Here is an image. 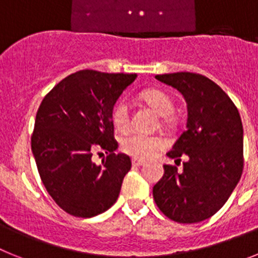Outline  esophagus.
<instances>
[{"label":"esophagus","mask_w":258,"mask_h":258,"mask_svg":"<svg viewBox=\"0 0 258 258\" xmlns=\"http://www.w3.org/2000/svg\"><path fill=\"white\" fill-rule=\"evenodd\" d=\"M146 161L145 160H141V159H132V165L133 166H141V165H145Z\"/></svg>","instance_id":"34e87169"}]
</instances>
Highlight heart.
<instances>
[{
  "instance_id": "heart-1",
  "label": "heart",
  "mask_w": 258,
  "mask_h": 258,
  "mask_svg": "<svg viewBox=\"0 0 258 258\" xmlns=\"http://www.w3.org/2000/svg\"><path fill=\"white\" fill-rule=\"evenodd\" d=\"M141 99L149 104L161 116V124L164 126H170L174 122L173 111L174 102L169 94L161 89H147L141 93ZM113 126L117 131H125L131 124L129 106L125 101H118L112 108L111 113ZM164 146L163 141L159 137L147 136L142 133H132L124 136L120 141V150L129 156L137 159H147L156 154Z\"/></svg>"
}]
</instances>
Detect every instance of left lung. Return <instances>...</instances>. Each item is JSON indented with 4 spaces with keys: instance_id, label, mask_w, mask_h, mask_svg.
Wrapping results in <instances>:
<instances>
[{
    "instance_id": "left-lung-1",
    "label": "left lung",
    "mask_w": 258,
    "mask_h": 258,
    "mask_svg": "<svg viewBox=\"0 0 258 258\" xmlns=\"http://www.w3.org/2000/svg\"><path fill=\"white\" fill-rule=\"evenodd\" d=\"M175 88L187 103L186 131L168 152L183 161V170L164 165L152 188L156 206L179 223L212 217L227 202L243 173V125L229 95L208 77L192 72L156 75Z\"/></svg>"
}]
</instances>
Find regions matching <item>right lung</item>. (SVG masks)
<instances>
[{"mask_svg":"<svg viewBox=\"0 0 258 258\" xmlns=\"http://www.w3.org/2000/svg\"><path fill=\"white\" fill-rule=\"evenodd\" d=\"M136 77L79 71L56 84L38 107L32 152L47 192L68 214L94 217L117 200L132 161L115 154L111 113ZM99 149L109 155L97 166L91 156Z\"/></svg>","mask_w":258,"mask_h":258,"instance_id":"1","label":"right lung"}]
</instances>
